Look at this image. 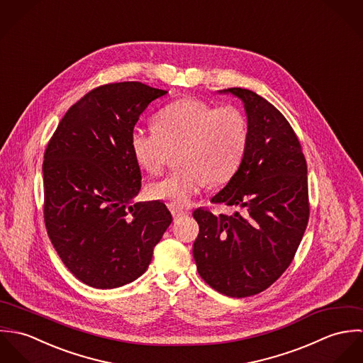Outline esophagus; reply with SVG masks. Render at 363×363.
<instances>
[{
    "mask_svg": "<svg viewBox=\"0 0 363 363\" xmlns=\"http://www.w3.org/2000/svg\"><path fill=\"white\" fill-rule=\"evenodd\" d=\"M172 215H173V219L177 220V219H182V218L187 216V212L180 211V209H176V208H172Z\"/></svg>",
    "mask_w": 363,
    "mask_h": 363,
    "instance_id": "1",
    "label": "esophagus"
}]
</instances>
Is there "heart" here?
Wrapping results in <instances>:
<instances>
[{
    "label": "heart",
    "instance_id": "b5f03b06",
    "mask_svg": "<svg viewBox=\"0 0 363 363\" xmlns=\"http://www.w3.org/2000/svg\"><path fill=\"white\" fill-rule=\"evenodd\" d=\"M249 143L245 113L230 104L212 106L186 98L164 106L155 116V128H134L130 148L141 169L157 174L170 151L180 148V169L148 187L150 199L184 208L208 183H228L239 170Z\"/></svg>",
    "mask_w": 363,
    "mask_h": 363
}]
</instances>
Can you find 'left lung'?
Masks as SVG:
<instances>
[{"instance_id": "left-lung-1", "label": "left lung", "mask_w": 363, "mask_h": 363, "mask_svg": "<svg viewBox=\"0 0 363 363\" xmlns=\"http://www.w3.org/2000/svg\"><path fill=\"white\" fill-rule=\"evenodd\" d=\"M225 92L245 104L249 143L239 170L211 203L240 211L196 209L193 256L211 288L246 298L269 288L295 257L311 212L308 166L294 128L274 104L243 88Z\"/></svg>"}]
</instances>
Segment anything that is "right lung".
<instances>
[{
  "mask_svg": "<svg viewBox=\"0 0 363 363\" xmlns=\"http://www.w3.org/2000/svg\"><path fill=\"white\" fill-rule=\"evenodd\" d=\"M166 94L135 81L101 85L68 108L45 151L48 235L65 267L92 288L143 275L172 222L163 203L130 204L143 179L130 135Z\"/></svg>",
  "mask_w": 363,
  "mask_h": 363,
  "instance_id": "1",
  "label": "right lung"
}]
</instances>
